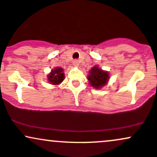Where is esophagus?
<instances>
[{"mask_svg": "<svg viewBox=\"0 0 157 157\" xmlns=\"http://www.w3.org/2000/svg\"><path fill=\"white\" fill-rule=\"evenodd\" d=\"M73 65L74 66H76V67H78V66L79 65L78 60H73Z\"/></svg>", "mask_w": 157, "mask_h": 157, "instance_id": "obj_1", "label": "esophagus"}]
</instances>
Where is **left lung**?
<instances>
[{
  "label": "left lung",
  "mask_w": 157,
  "mask_h": 157,
  "mask_svg": "<svg viewBox=\"0 0 157 157\" xmlns=\"http://www.w3.org/2000/svg\"><path fill=\"white\" fill-rule=\"evenodd\" d=\"M109 78V75L108 72L102 71L97 67H93L90 71V75L87 76L90 85L95 88H100L102 86L105 85Z\"/></svg>",
  "instance_id": "left-lung-1"
}]
</instances>
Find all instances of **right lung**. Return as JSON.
Instances as JSON below:
<instances>
[{
    "instance_id": "add662e5",
    "label": "right lung",
    "mask_w": 157,
    "mask_h": 157,
    "mask_svg": "<svg viewBox=\"0 0 157 157\" xmlns=\"http://www.w3.org/2000/svg\"><path fill=\"white\" fill-rule=\"evenodd\" d=\"M63 69L57 67L55 70H52L51 73L48 75V80L52 85H58L64 78V73Z\"/></svg>"
}]
</instances>
